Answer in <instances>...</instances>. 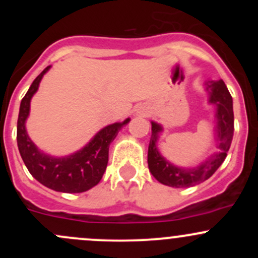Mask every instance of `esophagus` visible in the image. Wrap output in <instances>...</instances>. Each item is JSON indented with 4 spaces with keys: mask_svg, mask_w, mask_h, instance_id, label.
Instances as JSON below:
<instances>
[{
    "mask_svg": "<svg viewBox=\"0 0 258 258\" xmlns=\"http://www.w3.org/2000/svg\"><path fill=\"white\" fill-rule=\"evenodd\" d=\"M136 112H137V114H140V116H145V114H146V110H145V108H139V110H137L136 111Z\"/></svg>",
    "mask_w": 258,
    "mask_h": 258,
    "instance_id": "1",
    "label": "esophagus"
}]
</instances>
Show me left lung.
<instances>
[{
	"mask_svg": "<svg viewBox=\"0 0 258 258\" xmlns=\"http://www.w3.org/2000/svg\"><path fill=\"white\" fill-rule=\"evenodd\" d=\"M206 91L210 95L209 102L216 106V119L217 124L215 128L216 141L218 152L211 155L205 162L192 168L177 167L168 162L157 150L158 135L162 132V126L156 122L152 123V135L148 145L147 162L152 176L162 184L176 188H186L206 181L217 168L222 165L230 150L233 137V107L232 97L222 80L209 81L206 83Z\"/></svg>",
	"mask_w": 258,
	"mask_h": 258,
	"instance_id": "1",
	"label": "left lung"
}]
</instances>
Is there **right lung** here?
<instances>
[{
	"label": "right lung",
	"instance_id": "right-lung-1",
	"mask_svg": "<svg viewBox=\"0 0 258 258\" xmlns=\"http://www.w3.org/2000/svg\"><path fill=\"white\" fill-rule=\"evenodd\" d=\"M48 70L49 66L36 77L21 101L17 119L18 151L31 175L43 186L58 192L80 194L92 188L101 181L107 167L111 142L116 139L119 130L128 123L130 118L103 127L82 150L72 155L53 157L43 153L28 137L25 123L30 113L31 98Z\"/></svg>",
	"mask_w": 258,
	"mask_h": 258
}]
</instances>
